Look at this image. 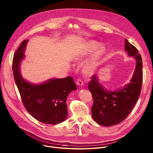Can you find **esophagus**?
<instances>
[{
	"label": "esophagus",
	"mask_w": 153,
	"mask_h": 153,
	"mask_svg": "<svg viewBox=\"0 0 153 153\" xmlns=\"http://www.w3.org/2000/svg\"><path fill=\"white\" fill-rule=\"evenodd\" d=\"M77 84L79 86H82L83 85V82L81 79H77Z\"/></svg>",
	"instance_id": "esophagus-1"
}]
</instances>
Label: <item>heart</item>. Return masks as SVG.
<instances>
[{"label": "heart", "mask_w": 153, "mask_h": 153, "mask_svg": "<svg viewBox=\"0 0 153 153\" xmlns=\"http://www.w3.org/2000/svg\"><path fill=\"white\" fill-rule=\"evenodd\" d=\"M99 44L96 42H88L83 45L82 49L80 52H77L76 55L77 59H82L90 55L95 50L96 51L92 59L86 62L83 67L84 71L87 73H92L94 72L96 67L97 66L98 61L104 53L105 48L103 46H100L97 48Z\"/></svg>", "instance_id": "heart-1"}]
</instances>
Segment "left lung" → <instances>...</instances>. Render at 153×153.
<instances>
[{"instance_id": "left-lung-1", "label": "left lung", "mask_w": 153, "mask_h": 153, "mask_svg": "<svg viewBox=\"0 0 153 153\" xmlns=\"http://www.w3.org/2000/svg\"><path fill=\"white\" fill-rule=\"evenodd\" d=\"M125 51L136 59V67L130 82L114 91H108L100 83L97 75L89 83L94 104L91 112L93 119L99 125L111 126L125 120L134 107L141 93L143 83V62L137 49L125 39Z\"/></svg>"}]
</instances>
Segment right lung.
Instances as JSON below:
<instances>
[{
  "mask_svg": "<svg viewBox=\"0 0 153 153\" xmlns=\"http://www.w3.org/2000/svg\"><path fill=\"white\" fill-rule=\"evenodd\" d=\"M28 40H24L15 52L12 61L14 79L22 102L27 111L39 122L56 125L67 117L66 100L68 94L77 90L71 77L51 79L42 83L26 81L22 76L20 65L25 58Z\"/></svg>",
  "mask_w": 153,
  "mask_h": 153,
  "instance_id": "obj_1",
  "label": "right lung"
}]
</instances>
